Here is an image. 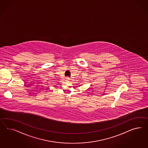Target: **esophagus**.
I'll return each mask as SVG.
<instances>
[{
	"label": "esophagus",
	"mask_w": 148,
	"mask_h": 148,
	"mask_svg": "<svg viewBox=\"0 0 148 148\" xmlns=\"http://www.w3.org/2000/svg\"><path fill=\"white\" fill-rule=\"evenodd\" d=\"M65 81H67V82H69V81H70V78H69V77H66V79H65Z\"/></svg>",
	"instance_id": "34e87169"
}]
</instances>
